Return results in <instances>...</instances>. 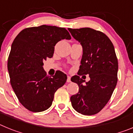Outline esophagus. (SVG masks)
Segmentation results:
<instances>
[{
    "label": "esophagus",
    "mask_w": 133,
    "mask_h": 133,
    "mask_svg": "<svg viewBox=\"0 0 133 133\" xmlns=\"http://www.w3.org/2000/svg\"><path fill=\"white\" fill-rule=\"evenodd\" d=\"M66 81H67V83H70V82H71V81H70V76H68L67 77V80H66Z\"/></svg>",
    "instance_id": "esophagus-1"
}]
</instances>
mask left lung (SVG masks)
Segmentation results:
<instances>
[{"mask_svg": "<svg viewBox=\"0 0 133 133\" xmlns=\"http://www.w3.org/2000/svg\"><path fill=\"white\" fill-rule=\"evenodd\" d=\"M83 47L78 75H89L85 82L75 75L71 81L79 90L70 97L72 107L84 115L98 113L110 100L117 85L118 60L112 42L105 34L90 28L68 29Z\"/></svg>", "mask_w": 133, "mask_h": 133, "instance_id": "obj_1", "label": "left lung"}]
</instances>
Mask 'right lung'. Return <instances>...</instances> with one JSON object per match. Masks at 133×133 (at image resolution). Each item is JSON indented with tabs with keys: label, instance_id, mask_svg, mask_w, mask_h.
<instances>
[{
	"label": "right lung",
	"instance_id": "1",
	"mask_svg": "<svg viewBox=\"0 0 133 133\" xmlns=\"http://www.w3.org/2000/svg\"><path fill=\"white\" fill-rule=\"evenodd\" d=\"M63 39H71L66 29L41 25L23 29L12 44L7 64L10 84L20 103L30 111L49 109L55 92L66 81L63 72L48 77L43 67V61L52 57L55 46Z\"/></svg>",
	"mask_w": 133,
	"mask_h": 133
}]
</instances>
